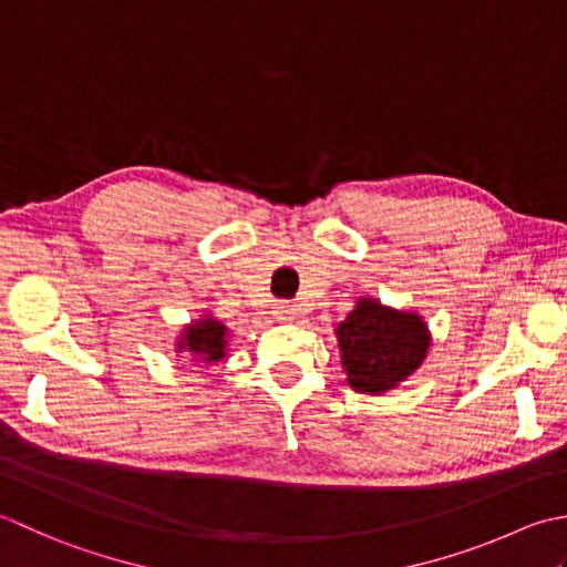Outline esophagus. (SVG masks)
Wrapping results in <instances>:
<instances>
[{"instance_id": "1", "label": "esophagus", "mask_w": 567, "mask_h": 567, "mask_svg": "<svg viewBox=\"0 0 567 567\" xmlns=\"http://www.w3.org/2000/svg\"><path fill=\"white\" fill-rule=\"evenodd\" d=\"M274 316L279 318L281 322H291V320H296L298 310L293 306H288V303H279V306H276V310H274Z\"/></svg>"}]
</instances>
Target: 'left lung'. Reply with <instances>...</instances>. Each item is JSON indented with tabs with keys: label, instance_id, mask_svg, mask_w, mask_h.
<instances>
[{
	"label": "left lung",
	"instance_id": "obj_1",
	"mask_svg": "<svg viewBox=\"0 0 567 567\" xmlns=\"http://www.w3.org/2000/svg\"><path fill=\"white\" fill-rule=\"evenodd\" d=\"M342 372L357 394L381 396L421 369L431 350V330L415 310L391 308L360 296L334 328Z\"/></svg>",
	"mask_w": 567,
	"mask_h": 567
}]
</instances>
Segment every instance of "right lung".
<instances>
[{
  "label": "right lung",
  "mask_w": 567,
  "mask_h": 567,
  "mask_svg": "<svg viewBox=\"0 0 567 567\" xmlns=\"http://www.w3.org/2000/svg\"><path fill=\"white\" fill-rule=\"evenodd\" d=\"M229 328L223 320H217L210 310L186 322L176 338V348L173 352L190 357L193 367H215L227 357L229 348Z\"/></svg>",
  "instance_id": "add662e5"
}]
</instances>
